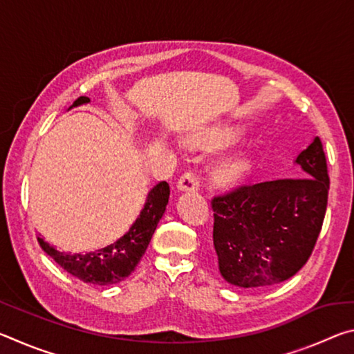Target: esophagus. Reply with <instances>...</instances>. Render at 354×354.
Listing matches in <instances>:
<instances>
[{"label":"esophagus","mask_w":354,"mask_h":354,"mask_svg":"<svg viewBox=\"0 0 354 354\" xmlns=\"http://www.w3.org/2000/svg\"><path fill=\"white\" fill-rule=\"evenodd\" d=\"M200 185V178L196 176V173L194 170H187L184 171L181 178L178 179V190H196Z\"/></svg>","instance_id":"1"}]
</instances>
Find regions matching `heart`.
<instances>
[{
	"label": "heart",
	"mask_w": 354,
	"mask_h": 354,
	"mask_svg": "<svg viewBox=\"0 0 354 354\" xmlns=\"http://www.w3.org/2000/svg\"><path fill=\"white\" fill-rule=\"evenodd\" d=\"M243 131L239 127H220L206 133L189 137L185 143L190 148L198 149H220L241 139ZM251 169V158L248 154L241 153L230 156L214 167L212 179L220 187H234L247 178Z\"/></svg>",
	"instance_id": "heart-1"
}]
</instances>
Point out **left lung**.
<instances>
[{
    "label": "left lung",
    "instance_id": "8db88e82",
    "mask_svg": "<svg viewBox=\"0 0 354 354\" xmlns=\"http://www.w3.org/2000/svg\"><path fill=\"white\" fill-rule=\"evenodd\" d=\"M303 178L241 185L214 196V248L221 277L237 287L292 278L313 254L328 205L329 176L319 137L297 156Z\"/></svg>",
    "mask_w": 354,
    "mask_h": 354
}]
</instances>
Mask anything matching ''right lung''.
Returning a JSON list of instances; mask_svg holds the SVG:
<instances>
[{
    "instance_id": "1",
    "label": "right lung",
    "mask_w": 354,
    "mask_h": 354,
    "mask_svg": "<svg viewBox=\"0 0 354 354\" xmlns=\"http://www.w3.org/2000/svg\"><path fill=\"white\" fill-rule=\"evenodd\" d=\"M88 101L91 100L87 97H80L71 107L86 104ZM169 184L165 181L156 184L149 190L145 206L133 226L129 227V231L104 248L88 251V253L71 254L57 251L44 239L37 237V241L48 256H51L65 272L82 283L95 286L117 284L134 272L136 266L145 254L156 226L162 218L165 207L169 205Z\"/></svg>"
}]
</instances>
